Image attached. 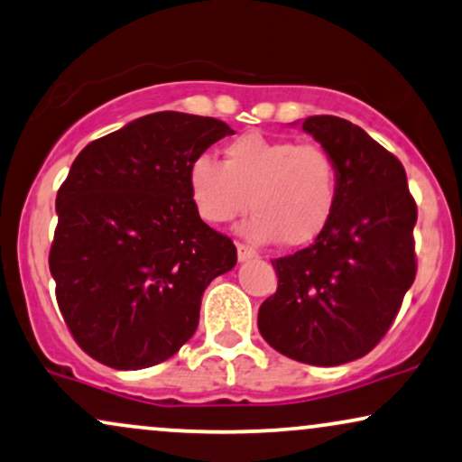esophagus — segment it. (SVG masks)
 I'll list each match as a JSON object with an SVG mask.
<instances>
[{
  "instance_id": "1",
  "label": "esophagus",
  "mask_w": 462,
  "mask_h": 462,
  "mask_svg": "<svg viewBox=\"0 0 462 462\" xmlns=\"http://www.w3.org/2000/svg\"><path fill=\"white\" fill-rule=\"evenodd\" d=\"M257 257V250H253L246 244H237V259L240 261H250Z\"/></svg>"
}]
</instances>
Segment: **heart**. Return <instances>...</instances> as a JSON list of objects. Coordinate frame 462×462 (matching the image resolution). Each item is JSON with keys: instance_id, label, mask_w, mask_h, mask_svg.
Returning a JSON list of instances; mask_svg holds the SVG:
<instances>
[{"instance_id": "heart-1", "label": "heart", "mask_w": 462, "mask_h": 462, "mask_svg": "<svg viewBox=\"0 0 462 462\" xmlns=\"http://www.w3.org/2000/svg\"><path fill=\"white\" fill-rule=\"evenodd\" d=\"M188 195L208 225H229L253 209L250 240H281L300 248L315 242L338 205L336 158L319 143L250 133L225 147L222 162L199 153L188 164Z\"/></svg>"}]
</instances>
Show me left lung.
<instances>
[{
	"label": "left lung",
	"instance_id": "left-lung-1",
	"mask_svg": "<svg viewBox=\"0 0 462 462\" xmlns=\"http://www.w3.org/2000/svg\"><path fill=\"white\" fill-rule=\"evenodd\" d=\"M301 130L338 162V205L309 248L272 261L278 289L257 323L282 356L338 366L366 356L401 310L418 270V208L405 167L360 126L312 116Z\"/></svg>",
	"mask_w": 462,
	"mask_h": 462
}]
</instances>
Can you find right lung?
<instances>
[{
    "instance_id": "add662e5",
    "label": "right lung",
    "mask_w": 462,
    "mask_h": 462,
    "mask_svg": "<svg viewBox=\"0 0 462 462\" xmlns=\"http://www.w3.org/2000/svg\"><path fill=\"white\" fill-rule=\"evenodd\" d=\"M214 117L161 111L96 139L55 199V298L77 345L117 370L169 360L199 326L205 287L237 250L201 220L188 164L222 136Z\"/></svg>"
}]
</instances>
